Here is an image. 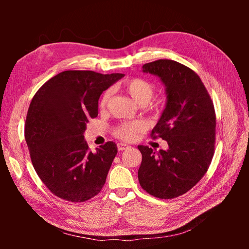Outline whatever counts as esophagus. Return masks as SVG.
I'll return each mask as SVG.
<instances>
[{"mask_svg":"<svg viewBox=\"0 0 249 249\" xmlns=\"http://www.w3.org/2000/svg\"><path fill=\"white\" fill-rule=\"evenodd\" d=\"M129 147L128 144H125V143H118V150L119 151H124V150H127Z\"/></svg>","mask_w":249,"mask_h":249,"instance_id":"34e87169","label":"esophagus"}]
</instances>
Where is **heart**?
<instances>
[{
	"instance_id": "heart-1",
	"label": "heart",
	"mask_w": 249,
	"mask_h": 249,
	"mask_svg": "<svg viewBox=\"0 0 249 249\" xmlns=\"http://www.w3.org/2000/svg\"><path fill=\"white\" fill-rule=\"evenodd\" d=\"M119 88L127 93L137 104L147 105V107L152 110H158L160 108V103H151L153 95L155 92L154 84L143 78L134 77L127 78L119 84ZM110 97V92L105 91L99 99V107L104 109L108 104ZM143 129V125L140 122H127V123H122L113 128V135L116 138L131 141L136 138L140 131Z\"/></svg>"
}]
</instances>
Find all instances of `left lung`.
<instances>
[{
  "instance_id": "obj_1",
  "label": "left lung",
  "mask_w": 249,
  "mask_h": 249,
  "mask_svg": "<svg viewBox=\"0 0 249 249\" xmlns=\"http://www.w3.org/2000/svg\"><path fill=\"white\" fill-rule=\"evenodd\" d=\"M142 68L160 77L167 88L166 108L151 137L166 140L169 147L155 152L138 145L142 154L139 183L156 198L173 199L192 189L212 162L216 139L214 104L200 77L181 63L157 60Z\"/></svg>"
}]
</instances>
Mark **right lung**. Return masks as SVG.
<instances>
[{"instance_id": "right-lung-1", "label": "right lung", "mask_w": 249, "mask_h": 249, "mask_svg": "<svg viewBox=\"0 0 249 249\" xmlns=\"http://www.w3.org/2000/svg\"><path fill=\"white\" fill-rule=\"evenodd\" d=\"M123 76L65 71L44 83L32 98L25 141L36 173L56 197L84 202L104 187L118 147L108 141L93 153L83 133L88 122L98 115L100 95Z\"/></svg>"}]
</instances>
